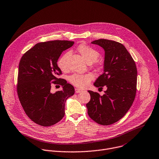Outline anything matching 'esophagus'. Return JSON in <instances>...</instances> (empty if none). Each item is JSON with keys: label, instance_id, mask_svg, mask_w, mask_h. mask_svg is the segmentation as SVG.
I'll use <instances>...</instances> for the list:
<instances>
[{"label": "esophagus", "instance_id": "34e87169", "mask_svg": "<svg viewBox=\"0 0 159 159\" xmlns=\"http://www.w3.org/2000/svg\"><path fill=\"white\" fill-rule=\"evenodd\" d=\"M83 92V90H81V89H75V92H76V93H81V92Z\"/></svg>", "mask_w": 159, "mask_h": 159}]
</instances>
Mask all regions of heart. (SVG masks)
Returning a JSON list of instances; mask_svg holds the SVG:
<instances>
[{"instance_id": "obj_1", "label": "heart", "mask_w": 159, "mask_h": 159, "mask_svg": "<svg viewBox=\"0 0 159 159\" xmlns=\"http://www.w3.org/2000/svg\"><path fill=\"white\" fill-rule=\"evenodd\" d=\"M76 50L88 63L94 62L99 57V52L94 48L84 43H81L76 48ZM69 52H66L59 58L57 66L62 71H66L68 69V57ZM93 79L92 74H74L69 78V82L74 86L83 89L87 86Z\"/></svg>"}]
</instances>
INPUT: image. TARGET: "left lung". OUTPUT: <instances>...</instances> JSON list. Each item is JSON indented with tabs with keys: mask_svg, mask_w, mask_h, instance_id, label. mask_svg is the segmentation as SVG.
I'll use <instances>...</instances> for the list:
<instances>
[{
	"mask_svg": "<svg viewBox=\"0 0 159 159\" xmlns=\"http://www.w3.org/2000/svg\"><path fill=\"white\" fill-rule=\"evenodd\" d=\"M105 50L103 73L94 83L99 89L106 86L100 96L90 90V100L86 105L88 114L101 125H110L124 116L134 102L137 83L135 62L125 47L113 40L99 39L92 42Z\"/></svg>",
	"mask_w": 159,
	"mask_h": 159,
	"instance_id": "1",
	"label": "left lung"
}]
</instances>
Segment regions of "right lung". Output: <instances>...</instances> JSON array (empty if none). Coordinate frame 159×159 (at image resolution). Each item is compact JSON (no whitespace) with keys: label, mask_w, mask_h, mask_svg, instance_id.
<instances>
[{"label":"right lung","mask_w":159,"mask_h":159,"mask_svg":"<svg viewBox=\"0 0 159 159\" xmlns=\"http://www.w3.org/2000/svg\"><path fill=\"white\" fill-rule=\"evenodd\" d=\"M74 42L54 40L38 43L22 56L17 76V92L28 117L42 126L59 122L65 114V102L75 93L73 85L57 76L62 72L57 61L62 52ZM61 84L63 90L51 92V84Z\"/></svg>","instance_id":"add662e5"}]
</instances>
